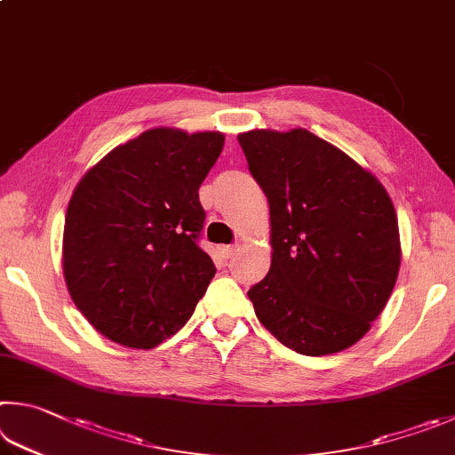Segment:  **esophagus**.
Here are the masks:
<instances>
[{
  "label": "esophagus",
  "mask_w": 455,
  "mask_h": 455,
  "mask_svg": "<svg viewBox=\"0 0 455 455\" xmlns=\"http://www.w3.org/2000/svg\"><path fill=\"white\" fill-rule=\"evenodd\" d=\"M236 246H220V254H222V259H233V256L236 254Z\"/></svg>",
  "instance_id": "34e87169"
}]
</instances>
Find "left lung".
Returning a JSON list of instances; mask_svg holds the SVG:
<instances>
[{
	"label": "left lung",
	"instance_id": "1",
	"mask_svg": "<svg viewBox=\"0 0 455 455\" xmlns=\"http://www.w3.org/2000/svg\"><path fill=\"white\" fill-rule=\"evenodd\" d=\"M238 143L270 204L272 264L249 291L256 318L304 356L350 348L398 278L390 196L356 161L307 129L249 131Z\"/></svg>",
	"mask_w": 455,
	"mask_h": 455
}]
</instances>
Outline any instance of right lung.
<instances>
[{
    "instance_id": "obj_1",
    "label": "right lung",
    "mask_w": 455,
    "mask_h": 455,
    "mask_svg": "<svg viewBox=\"0 0 455 455\" xmlns=\"http://www.w3.org/2000/svg\"><path fill=\"white\" fill-rule=\"evenodd\" d=\"M222 145L220 133L151 129L81 179L65 214V283L109 340L153 348L193 316L217 272L199 246V187Z\"/></svg>"
}]
</instances>
